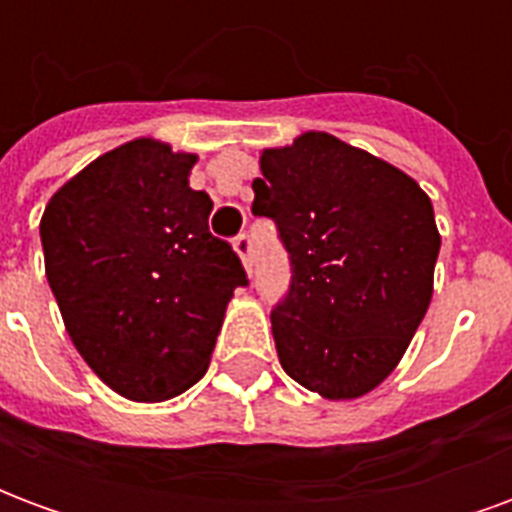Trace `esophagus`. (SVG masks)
<instances>
[{
  "mask_svg": "<svg viewBox=\"0 0 512 512\" xmlns=\"http://www.w3.org/2000/svg\"><path fill=\"white\" fill-rule=\"evenodd\" d=\"M233 249L238 252V257H241V263H244L246 271H252V238L246 233H241L233 241Z\"/></svg>",
  "mask_w": 512,
  "mask_h": 512,
  "instance_id": "esophagus-1",
  "label": "esophagus"
}]
</instances>
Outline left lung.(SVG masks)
Masks as SVG:
<instances>
[{"label": "left lung", "mask_w": 512, "mask_h": 512, "mask_svg": "<svg viewBox=\"0 0 512 512\" xmlns=\"http://www.w3.org/2000/svg\"><path fill=\"white\" fill-rule=\"evenodd\" d=\"M252 213L290 252L288 299L271 312L279 362L326 400L373 392L428 312L441 235L419 183L326 134L260 153Z\"/></svg>", "instance_id": "1"}]
</instances>
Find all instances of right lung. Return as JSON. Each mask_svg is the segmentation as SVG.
<instances>
[{"mask_svg":"<svg viewBox=\"0 0 512 512\" xmlns=\"http://www.w3.org/2000/svg\"><path fill=\"white\" fill-rule=\"evenodd\" d=\"M194 153L139 136L76 172L40 219L46 279L71 343L117 395L158 403L205 376L246 274L208 233Z\"/></svg>","mask_w":512,"mask_h":512,"instance_id":"right-lung-1","label":"right lung"}]
</instances>
